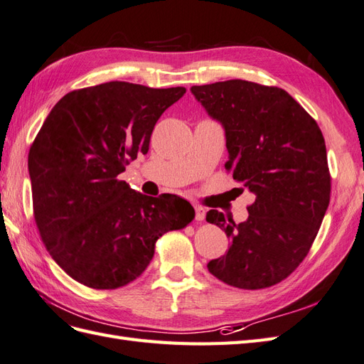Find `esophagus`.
Here are the masks:
<instances>
[{
  "instance_id": "1",
  "label": "esophagus",
  "mask_w": 364,
  "mask_h": 364,
  "mask_svg": "<svg viewBox=\"0 0 364 364\" xmlns=\"http://www.w3.org/2000/svg\"><path fill=\"white\" fill-rule=\"evenodd\" d=\"M205 218V209L201 205H195V220L196 221H203Z\"/></svg>"
}]
</instances>
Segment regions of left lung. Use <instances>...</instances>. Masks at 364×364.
I'll list each match as a JSON object with an SVG mask.
<instances>
[{
  "mask_svg": "<svg viewBox=\"0 0 364 364\" xmlns=\"http://www.w3.org/2000/svg\"><path fill=\"white\" fill-rule=\"evenodd\" d=\"M191 91L223 124L225 169L256 196L240 224L223 212H207V223L223 228L232 241L207 268L236 288L273 287L306 257L328 209L331 175L323 134L282 88L232 79Z\"/></svg>",
  "mask_w": 364,
  "mask_h": 364,
  "instance_id": "1",
  "label": "left lung"
}]
</instances>
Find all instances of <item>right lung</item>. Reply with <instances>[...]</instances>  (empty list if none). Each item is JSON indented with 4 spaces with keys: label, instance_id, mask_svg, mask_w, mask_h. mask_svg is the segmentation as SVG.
I'll use <instances>...</instances> for the list:
<instances>
[{
    "label": "right lung",
    "instance_id": "obj_1",
    "mask_svg": "<svg viewBox=\"0 0 364 364\" xmlns=\"http://www.w3.org/2000/svg\"><path fill=\"white\" fill-rule=\"evenodd\" d=\"M184 92L119 80L75 90L39 129L28 152L35 221L50 256L79 284L128 285L149 265L159 237L195 218L180 196L155 198L117 178L149 151L155 123Z\"/></svg>",
    "mask_w": 364,
    "mask_h": 364
}]
</instances>
